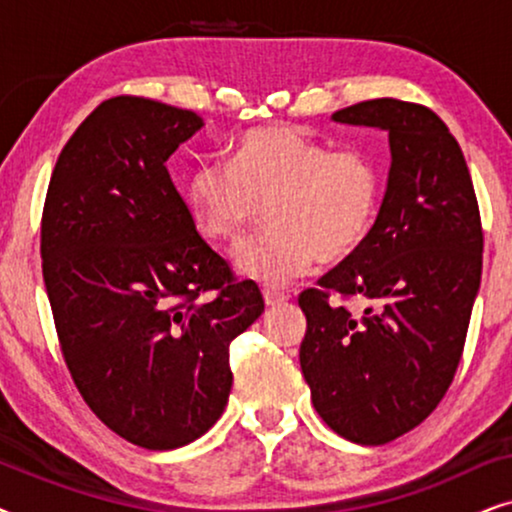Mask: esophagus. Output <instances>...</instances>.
Returning <instances> with one entry per match:
<instances>
[{
	"label": "esophagus",
	"instance_id": "esophagus-1",
	"mask_svg": "<svg viewBox=\"0 0 512 512\" xmlns=\"http://www.w3.org/2000/svg\"><path fill=\"white\" fill-rule=\"evenodd\" d=\"M263 298H265V305H268V307H277V305H282V303H286V300H289V296H286V293L272 291V289H265L263 291Z\"/></svg>",
	"mask_w": 512,
	"mask_h": 512
}]
</instances>
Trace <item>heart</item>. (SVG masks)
Segmentation results:
<instances>
[{"instance_id": "1", "label": "heart", "mask_w": 512, "mask_h": 512, "mask_svg": "<svg viewBox=\"0 0 512 512\" xmlns=\"http://www.w3.org/2000/svg\"><path fill=\"white\" fill-rule=\"evenodd\" d=\"M380 193V170L366 151L331 149L291 125L244 132L228 165H202L186 184L195 228L214 244H235L265 209L270 228L235 251V265L272 289L317 261L352 256L373 228Z\"/></svg>"}]
</instances>
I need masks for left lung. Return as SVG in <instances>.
<instances>
[{
  "label": "left lung",
  "instance_id": "left-lung-1",
  "mask_svg": "<svg viewBox=\"0 0 512 512\" xmlns=\"http://www.w3.org/2000/svg\"><path fill=\"white\" fill-rule=\"evenodd\" d=\"M333 118L389 130L391 170L366 242L298 296L300 368L338 436L384 445L422 424L457 373L482 275L480 207L459 142L429 107L380 97Z\"/></svg>",
  "mask_w": 512,
  "mask_h": 512
}]
</instances>
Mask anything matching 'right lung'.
<instances>
[{
  "label": "right lung",
  "instance_id": "1",
  "mask_svg": "<svg viewBox=\"0 0 512 512\" xmlns=\"http://www.w3.org/2000/svg\"><path fill=\"white\" fill-rule=\"evenodd\" d=\"M195 111L137 95L83 121L48 184L41 272L60 352L88 408L146 450H174L226 408L230 342L265 310L195 228L165 160Z\"/></svg>",
  "mask_w": 512,
  "mask_h": 512
}]
</instances>
